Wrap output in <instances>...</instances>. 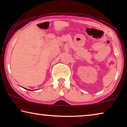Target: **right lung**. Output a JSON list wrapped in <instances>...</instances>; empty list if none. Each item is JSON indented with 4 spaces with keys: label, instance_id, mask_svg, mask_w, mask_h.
<instances>
[{
    "label": "right lung",
    "instance_id": "right-lung-1",
    "mask_svg": "<svg viewBox=\"0 0 127 127\" xmlns=\"http://www.w3.org/2000/svg\"><path fill=\"white\" fill-rule=\"evenodd\" d=\"M29 90V91H33V90Z\"/></svg>",
    "mask_w": 127,
    "mask_h": 127
}]
</instances>
